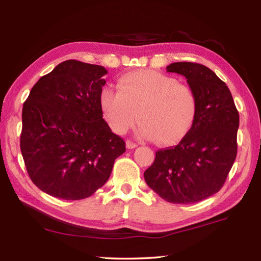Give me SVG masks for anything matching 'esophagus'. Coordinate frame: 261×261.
I'll list each match as a JSON object with an SVG mask.
<instances>
[{
  "mask_svg": "<svg viewBox=\"0 0 261 261\" xmlns=\"http://www.w3.org/2000/svg\"><path fill=\"white\" fill-rule=\"evenodd\" d=\"M125 146H126L127 149H135V148L138 147L137 143L134 142V141H131V140H126L125 141Z\"/></svg>",
  "mask_w": 261,
  "mask_h": 261,
  "instance_id": "34e87169",
  "label": "esophagus"
}]
</instances>
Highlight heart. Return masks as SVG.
Returning <instances> with one entry per match:
<instances>
[{
  "label": "heart",
  "mask_w": 261,
  "mask_h": 261,
  "mask_svg": "<svg viewBox=\"0 0 261 261\" xmlns=\"http://www.w3.org/2000/svg\"><path fill=\"white\" fill-rule=\"evenodd\" d=\"M99 105L109 125L116 134H125L141 120L138 136L163 145L181 140L195 122L197 101L190 87L175 77L151 69L124 74L118 91L104 87Z\"/></svg>",
  "instance_id": "heart-1"
}]
</instances>
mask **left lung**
Returning <instances> with one entry per match:
<instances>
[{"instance_id":"8db88e82","label":"left lung","mask_w":261,"mask_h":261,"mask_svg":"<svg viewBox=\"0 0 261 261\" xmlns=\"http://www.w3.org/2000/svg\"><path fill=\"white\" fill-rule=\"evenodd\" d=\"M166 69L187 80L196 97L197 115L178 145L157 150L143 176L165 201L192 204L222 188L237 157L239 112L228 86L206 66L179 62Z\"/></svg>"}]
</instances>
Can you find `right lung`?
I'll return each mask as SVG.
<instances>
[{
	"mask_svg": "<svg viewBox=\"0 0 261 261\" xmlns=\"http://www.w3.org/2000/svg\"><path fill=\"white\" fill-rule=\"evenodd\" d=\"M103 66L66 60L31 88L22 109L20 148L38 188L76 201L108 181L125 142L103 119Z\"/></svg>",
	"mask_w": 261,
	"mask_h": 261,
	"instance_id": "obj_1",
	"label": "right lung"
}]
</instances>
